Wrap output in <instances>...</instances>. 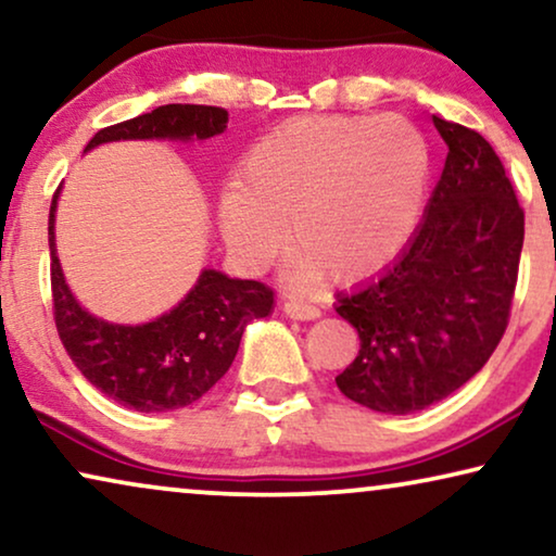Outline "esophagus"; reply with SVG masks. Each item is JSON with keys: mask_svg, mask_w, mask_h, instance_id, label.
I'll return each instance as SVG.
<instances>
[{"mask_svg": "<svg viewBox=\"0 0 556 556\" xmlns=\"http://www.w3.org/2000/svg\"><path fill=\"white\" fill-rule=\"evenodd\" d=\"M283 311L291 318H299V321H314V318L321 316V311H318L316 306H311V303H303L299 299H286Z\"/></svg>", "mask_w": 556, "mask_h": 556, "instance_id": "34e87169", "label": "esophagus"}]
</instances>
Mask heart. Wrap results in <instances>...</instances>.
<instances>
[{
  "label": "heart",
  "instance_id": "obj_1",
  "mask_svg": "<svg viewBox=\"0 0 556 556\" xmlns=\"http://www.w3.org/2000/svg\"><path fill=\"white\" fill-rule=\"evenodd\" d=\"M430 147L402 116L299 118L255 143L219 202V225L248 263L288 242L295 270L352 283L392 261L420 225Z\"/></svg>",
  "mask_w": 556,
  "mask_h": 556
}]
</instances>
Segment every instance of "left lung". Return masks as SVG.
<instances>
[{"label": "left lung", "instance_id": "obj_1", "mask_svg": "<svg viewBox=\"0 0 556 556\" xmlns=\"http://www.w3.org/2000/svg\"><path fill=\"white\" fill-rule=\"evenodd\" d=\"M432 124L447 156L422 223L384 273L337 295V314L359 333L337 387L384 415L435 405L483 369L519 276L523 210L498 154L473 128Z\"/></svg>", "mask_w": 556, "mask_h": 556}]
</instances>
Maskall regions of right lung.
Returning a JSON list of instances; mask_svg holds the SVG:
<instances>
[{"instance_id":"right-lung-1","label":"right lung","mask_w":556,"mask_h":556,"mask_svg":"<svg viewBox=\"0 0 556 556\" xmlns=\"http://www.w3.org/2000/svg\"><path fill=\"white\" fill-rule=\"evenodd\" d=\"M227 128L217 105L169 103L124 124L101 128L86 151L109 141L210 139ZM58 192L50 204L52 314L67 356L96 390L136 413H169L192 405L230 369L242 331L273 308V291L261 280H240L204 268L192 291L149 324L124 326L96 318L75 301L55 250Z\"/></svg>"}]
</instances>
